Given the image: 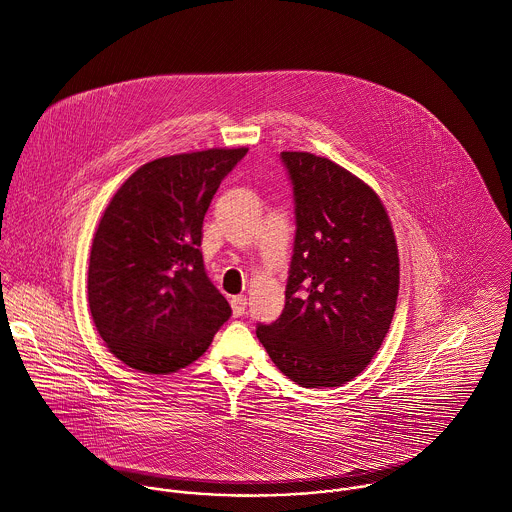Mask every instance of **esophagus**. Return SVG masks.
<instances>
[{
    "label": "esophagus",
    "instance_id": "1",
    "mask_svg": "<svg viewBox=\"0 0 512 512\" xmlns=\"http://www.w3.org/2000/svg\"><path fill=\"white\" fill-rule=\"evenodd\" d=\"M231 309L235 317H243L245 309H247V297L245 295H235L231 297Z\"/></svg>",
    "mask_w": 512,
    "mask_h": 512
}]
</instances>
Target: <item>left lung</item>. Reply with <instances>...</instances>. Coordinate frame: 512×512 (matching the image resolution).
Segmentation results:
<instances>
[{
	"label": "left lung",
	"mask_w": 512,
	"mask_h": 512,
	"mask_svg": "<svg viewBox=\"0 0 512 512\" xmlns=\"http://www.w3.org/2000/svg\"><path fill=\"white\" fill-rule=\"evenodd\" d=\"M295 243L285 309L257 337L277 369L307 389L341 387L371 363L399 297V251L379 195L305 151H283Z\"/></svg>",
	"instance_id": "8db88e82"
}]
</instances>
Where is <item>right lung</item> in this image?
<instances>
[{
  "label": "right lung",
  "instance_id": "right-lung-1",
  "mask_svg": "<svg viewBox=\"0 0 512 512\" xmlns=\"http://www.w3.org/2000/svg\"><path fill=\"white\" fill-rule=\"evenodd\" d=\"M247 147L159 157L113 195L97 225L87 299L107 349L163 375L197 361L231 317L201 255L203 219Z\"/></svg>",
  "mask_w": 512,
  "mask_h": 512
}]
</instances>
